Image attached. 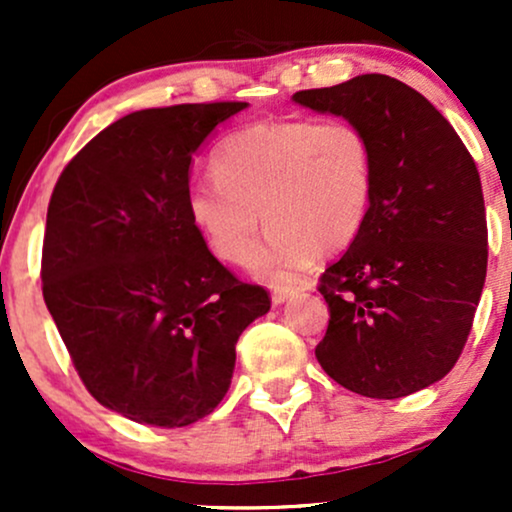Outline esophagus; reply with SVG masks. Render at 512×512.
Listing matches in <instances>:
<instances>
[{
  "label": "esophagus",
  "instance_id": "esophagus-1",
  "mask_svg": "<svg viewBox=\"0 0 512 512\" xmlns=\"http://www.w3.org/2000/svg\"><path fill=\"white\" fill-rule=\"evenodd\" d=\"M298 291H301L298 286H274V289H272V303L281 305L284 301H289L291 296H296Z\"/></svg>",
  "mask_w": 512,
  "mask_h": 512
}]
</instances>
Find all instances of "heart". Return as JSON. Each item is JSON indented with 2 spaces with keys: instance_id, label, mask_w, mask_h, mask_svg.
I'll list each match as a JSON object with an SVG mask.
<instances>
[{
  "instance_id": "heart-1",
  "label": "heart",
  "mask_w": 512,
  "mask_h": 512,
  "mask_svg": "<svg viewBox=\"0 0 512 512\" xmlns=\"http://www.w3.org/2000/svg\"><path fill=\"white\" fill-rule=\"evenodd\" d=\"M214 178L187 195V214L216 257L289 281L313 255L349 248L375 190L373 142L351 120H274L228 134L211 156Z\"/></svg>"
}]
</instances>
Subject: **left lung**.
<instances>
[{
  "label": "left lung",
  "mask_w": 512,
  "mask_h": 512,
  "mask_svg": "<svg viewBox=\"0 0 512 512\" xmlns=\"http://www.w3.org/2000/svg\"><path fill=\"white\" fill-rule=\"evenodd\" d=\"M368 132L375 190L349 250L320 276V366L356 395L397 399L445 378L472 330L489 262L477 163L419 91L385 74L293 93Z\"/></svg>",
  "instance_id": "1"
}]
</instances>
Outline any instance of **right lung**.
<instances>
[{
    "mask_svg": "<svg viewBox=\"0 0 512 512\" xmlns=\"http://www.w3.org/2000/svg\"><path fill=\"white\" fill-rule=\"evenodd\" d=\"M248 103L125 115L62 170L48 204L43 298L81 383L137 424L190 426L219 407L236 344L272 305L216 260L187 214L190 163Z\"/></svg>",
    "mask_w": 512,
    "mask_h": 512,
    "instance_id": "1",
    "label": "right lung"
}]
</instances>
